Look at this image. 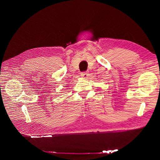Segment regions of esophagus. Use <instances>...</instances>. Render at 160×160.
<instances>
[{
	"label": "esophagus",
	"mask_w": 160,
	"mask_h": 160,
	"mask_svg": "<svg viewBox=\"0 0 160 160\" xmlns=\"http://www.w3.org/2000/svg\"><path fill=\"white\" fill-rule=\"evenodd\" d=\"M81 77H83V78H87V77H88V72L85 71V72H81Z\"/></svg>",
	"instance_id": "1"
}]
</instances>
